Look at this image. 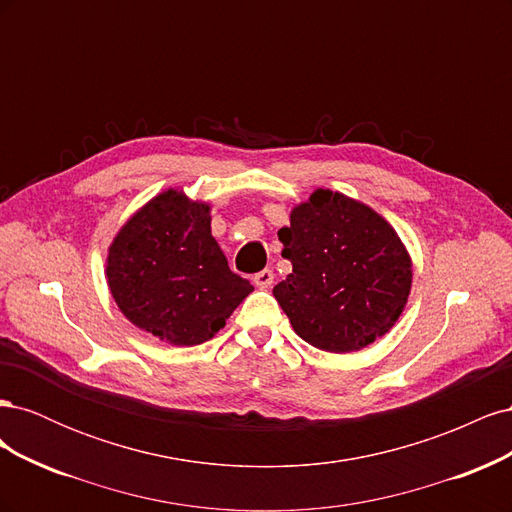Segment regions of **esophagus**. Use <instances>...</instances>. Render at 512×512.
<instances>
[{
  "label": "esophagus",
  "instance_id": "1",
  "mask_svg": "<svg viewBox=\"0 0 512 512\" xmlns=\"http://www.w3.org/2000/svg\"><path fill=\"white\" fill-rule=\"evenodd\" d=\"M273 277H275V273H273L271 269H265V271H260V273L254 275V284H256L258 288H271Z\"/></svg>",
  "mask_w": 512,
  "mask_h": 512
}]
</instances>
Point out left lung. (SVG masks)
I'll return each mask as SVG.
<instances>
[{"label":"left lung","instance_id":"1","mask_svg":"<svg viewBox=\"0 0 512 512\" xmlns=\"http://www.w3.org/2000/svg\"><path fill=\"white\" fill-rule=\"evenodd\" d=\"M277 237L292 273L273 294L307 344L346 354L395 327L410 297L412 258L380 213L318 188Z\"/></svg>","mask_w":512,"mask_h":512}]
</instances>
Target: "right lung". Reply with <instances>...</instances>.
<instances>
[{
    "mask_svg": "<svg viewBox=\"0 0 512 512\" xmlns=\"http://www.w3.org/2000/svg\"><path fill=\"white\" fill-rule=\"evenodd\" d=\"M106 280L134 327L173 346L211 339L254 286L228 269L211 235V207L183 190L153 196L119 228Z\"/></svg>",
    "mask_w": 512,
    "mask_h": 512,
    "instance_id": "right-lung-1",
    "label": "right lung"
}]
</instances>
